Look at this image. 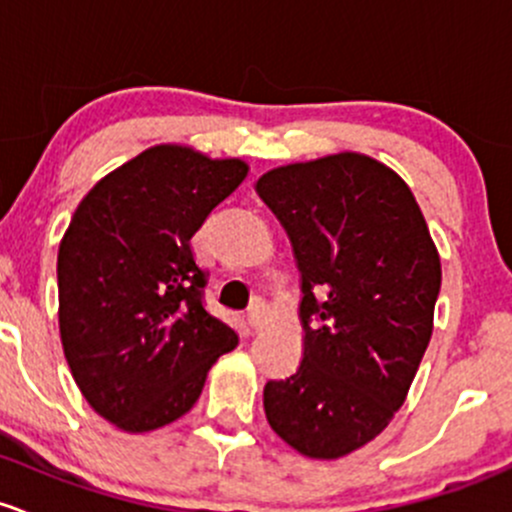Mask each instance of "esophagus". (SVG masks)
Returning a JSON list of instances; mask_svg holds the SVG:
<instances>
[{
    "label": "esophagus",
    "instance_id": "34e87169",
    "mask_svg": "<svg viewBox=\"0 0 512 512\" xmlns=\"http://www.w3.org/2000/svg\"><path fill=\"white\" fill-rule=\"evenodd\" d=\"M246 320H249V325L251 328H261L263 325V320H266V303H263V300H254V303H251V308L246 310Z\"/></svg>",
    "mask_w": 512,
    "mask_h": 512
}]
</instances>
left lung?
<instances>
[{
    "mask_svg": "<svg viewBox=\"0 0 512 512\" xmlns=\"http://www.w3.org/2000/svg\"><path fill=\"white\" fill-rule=\"evenodd\" d=\"M256 192L288 231L303 300V360L268 379L271 429L340 458L392 421L434 328L441 261L412 189L357 152L278 167Z\"/></svg>",
    "mask_w": 512,
    "mask_h": 512,
    "instance_id": "8db88e82",
    "label": "left lung"
}]
</instances>
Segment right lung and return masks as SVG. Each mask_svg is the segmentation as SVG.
<instances>
[{
	"mask_svg": "<svg viewBox=\"0 0 512 512\" xmlns=\"http://www.w3.org/2000/svg\"><path fill=\"white\" fill-rule=\"evenodd\" d=\"M246 162L157 145L83 197L59 246L63 355L86 402L123 431L194 407L239 335L204 308L192 239L244 182Z\"/></svg>",
	"mask_w": 512,
	"mask_h": 512,
	"instance_id": "obj_1",
	"label": "right lung"
}]
</instances>
